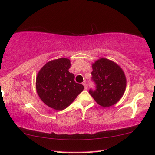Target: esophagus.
Returning a JSON list of instances; mask_svg holds the SVG:
<instances>
[{"mask_svg": "<svg viewBox=\"0 0 155 155\" xmlns=\"http://www.w3.org/2000/svg\"><path fill=\"white\" fill-rule=\"evenodd\" d=\"M82 84L84 85V89L85 90H87V88H88V86H87V84H86V81H84L83 83H82Z\"/></svg>", "mask_w": 155, "mask_h": 155, "instance_id": "esophagus-1", "label": "esophagus"}]
</instances>
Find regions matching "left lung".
I'll list each match as a JSON object with an SVG mask.
<instances>
[{
    "instance_id": "obj_1",
    "label": "left lung",
    "mask_w": 155,
    "mask_h": 155,
    "mask_svg": "<svg viewBox=\"0 0 155 155\" xmlns=\"http://www.w3.org/2000/svg\"><path fill=\"white\" fill-rule=\"evenodd\" d=\"M92 67V78L96 89L90 90V94L103 107L116 104L122 98L126 88V77L123 69L117 63L106 58L96 61Z\"/></svg>"
}]
</instances>
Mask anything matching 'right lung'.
I'll return each instance as SVG.
<instances>
[{
    "mask_svg": "<svg viewBox=\"0 0 155 155\" xmlns=\"http://www.w3.org/2000/svg\"><path fill=\"white\" fill-rule=\"evenodd\" d=\"M70 67L71 61L63 57L49 61L38 72L35 80L37 93L51 108L65 109L83 91V85L75 82L74 75L69 71Z\"/></svg>",
    "mask_w": 155,
    "mask_h": 155,
    "instance_id": "1",
    "label": "right lung"
}]
</instances>
